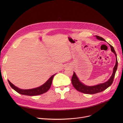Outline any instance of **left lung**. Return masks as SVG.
I'll use <instances>...</instances> for the list:
<instances>
[{
	"label": "left lung",
	"mask_w": 123,
	"mask_h": 123,
	"mask_svg": "<svg viewBox=\"0 0 123 123\" xmlns=\"http://www.w3.org/2000/svg\"><path fill=\"white\" fill-rule=\"evenodd\" d=\"M95 37H96V39L98 40H101V41H106L103 38L95 36ZM110 46V47L111 48V50L112 52L114 54L115 57H116V63L115 65L113 68V73L110 78V79L106 82L99 84L98 85H96L95 86H86L85 84H84L83 83H82L76 75L75 73L74 72V74L72 78V83L74 88L77 90L78 91L86 93V94H93L97 93H99L100 92H102L104 91H105L106 89H107L108 87H109L113 83V81L115 76V74L116 73V72L117 69L118 67V61L117 59V55L116 54V52L113 48V47L110 44H109Z\"/></svg>",
	"instance_id": "8db88e82"
}]
</instances>
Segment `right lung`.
I'll list each match as a JSON object with an SVG mask.
<instances>
[{
	"mask_svg": "<svg viewBox=\"0 0 123 123\" xmlns=\"http://www.w3.org/2000/svg\"><path fill=\"white\" fill-rule=\"evenodd\" d=\"M55 74H56L52 75L42 86L39 87H36V88L31 89H28V90L20 89L18 88V87H17V86H15L9 80H8V82L10 86L12 87V88L13 89L14 91H15L19 93V94L25 95H28V96H36V95H40L43 93H44L49 89V88L51 86V85L52 84V80H53V78Z\"/></svg>",
	"mask_w": 123,
	"mask_h": 123,
	"instance_id": "1",
	"label": "right lung"
}]
</instances>
